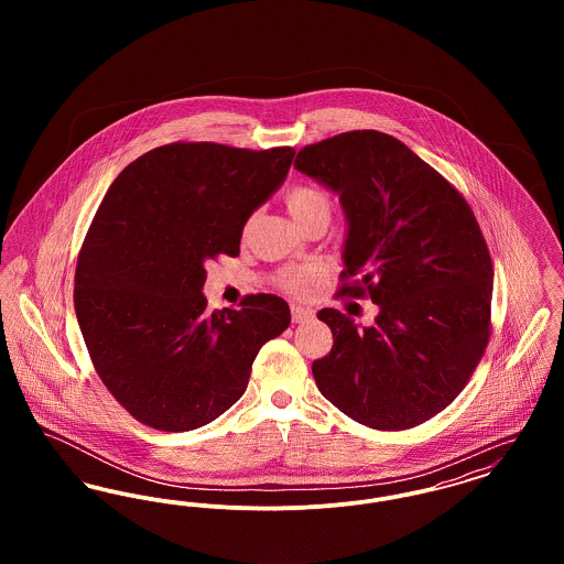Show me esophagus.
<instances>
[{
    "label": "esophagus",
    "instance_id": "obj_1",
    "mask_svg": "<svg viewBox=\"0 0 564 564\" xmlns=\"http://www.w3.org/2000/svg\"><path fill=\"white\" fill-rule=\"evenodd\" d=\"M311 317H313V311H311V308H304V306H292V322H308Z\"/></svg>",
    "mask_w": 564,
    "mask_h": 564
}]
</instances>
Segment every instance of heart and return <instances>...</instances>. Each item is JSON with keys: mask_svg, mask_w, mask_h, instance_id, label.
<instances>
[{"mask_svg": "<svg viewBox=\"0 0 564 564\" xmlns=\"http://www.w3.org/2000/svg\"><path fill=\"white\" fill-rule=\"evenodd\" d=\"M285 205L297 224H304L317 215L329 217L332 214V198L325 189L313 184H295L285 192ZM317 279V270L288 269L279 272L276 285L290 294H304L311 283Z\"/></svg>", "mask_w": 564, "mask_h": 564, "instance_id": "1", "label": "heart"}]
</instances>
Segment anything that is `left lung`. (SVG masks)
<instances>
[{"label":"left lung","mask_w":564,"mask_h":564,"mask_svg":"<svg viewBox=\"0 0 564 564\" xmlns=\"http://www.w3.org/2000/svg\"><path fill=\"white\" fill-rule=\"evenodd\" d=\"M295 169L340 194L349 219L338 295L380 313L359 329L336 308L313 361L325 400L378 431L416 427L455 402L490 338L492 262L463 194L400 139L349 131L304 145Z\"/></svg>","instance_id":"left-lung-1"}]
</instances>
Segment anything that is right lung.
<instances>
[{
	"instance_id": "add662e5",
	"label": "right lung",
	"mask_w": 564,
	"mask_h": 564,
	"mask_svg": "<svg viewBox=\"0 0 564 564\" xmlns=\"http://www.w3.org/2000/svg\"><path fill=\"white\" fill-rule=\"evenodd\" d=\"M294 148L175 141L131 162L84 237L74 306L113 400L159 431L198 430L247 389L251 364L292 322L272 294L207 311L205 264L239 256L242 228L290 171Z\"/></svg>"
}]
</instances>
